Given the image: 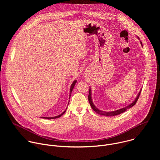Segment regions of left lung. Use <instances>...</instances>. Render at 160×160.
Here are the masks:
<instances>
[{
    "instance_id": "1",
    "label": "left lung",
    "mask_w": 160,
    "mask_h": 160,
    "mask_svg": "<svg viewBox=\"0 0 160 160\" xmlns=\"http://www.w3.org/2000/svg\"><path fill=\"white\" fill-rule=\"evenodd\" d=\"M142 46V42L141 41H140ZM141 90L139 91V92L138 94V95L137 96L136 98L135 99V100L131 103L129 105L127 106L126 107H124V108H122L120 109H118V110H116V111H101L100 109H99L98 108H96L95 106V105L94 104L93 102H92V93H91V88L90 87V89H89V94H88V101H89V103L90 104V106L91 108H92L93 109V110L97 112L98 114H99V115H103V116H106V117H112V116H116V115H120V114L125 112L127 111V109L132 108V106H133L135 103L137 102V101H138L139 98V95L141 92Z\"/></svg>"
}]
</instances>
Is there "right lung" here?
<instances>
[{"label":"right lung","mask_w":160,"mask_h":160,"mask_svg":"<svg viewBox=\"0 0 160 160\" xmlns=\"http://www.w3.org/2000/svg\"><path fill=\"white\" fill-rule=\"evenodd\" d=\"M77 80H74L73 81V82L72 83V85H71V87H70V96H71V94H72V91H73V88H74V87H75V83H77ZM68 104H69V102H68ZM66 109H67V108H66V109L61 113V114H60V115H58V116H56V117H41V118H45V119H48V120H51V119H55V118H59L60 117H61L63 114L66 112Z\"/></svg>","instance_id":"right-lung-1"}]
</instances>
